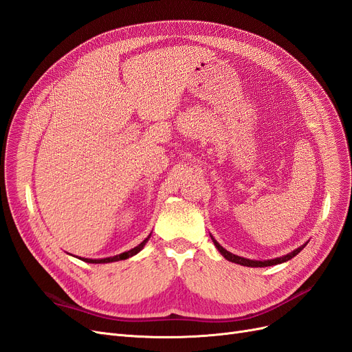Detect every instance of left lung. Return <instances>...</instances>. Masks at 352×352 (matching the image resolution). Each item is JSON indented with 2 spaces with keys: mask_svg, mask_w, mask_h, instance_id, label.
I'll list each match as a JSON object with an SVG mask.
<instances>
[{
  "mask_svg": "<svg viewBox=\"0 0 352 352\" xmlns=\"http://www.w3.org/2000/svg\"><path fill=\"white\" fill-rule=\"evenodd\" d=\"M211 239H212V242H214V245H216V248L220 251V254L223 255V257H225L226 260H229V261H232V263H236V264H241V265H247V267H269V265H276V264H280V263H285V261H287V260H291V258H294L295 255L298 254V252H301V250L305 247L307 243H304L302 247H300V248H296V250H294L292 252H289V254H286V255H283V257H278V258H273V260H264V261H258V260H250V258H243V257H239V255H235V254H232V252H229L228 250H225L221 247V245L211 236Z\"/></svg>",
  "mask_w": 352,
  "mask_h": 352,
  "instance_id": "left-lung-1",
  "label": "left lung"
}]
</instances>
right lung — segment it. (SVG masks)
Returning <instances> with one entry per match:
<instances>
[{
  "label": "right lung",
  "mask_w": 352,
  "mask_h": 352,
  "mask_svg": "<svg viewBox=\"0 0 352 352\" xmlns=\"http://www.w3.org/2000/svg\"><path fill=\"white\" fill-rule=\"evenodd\" d=\"M150 236H151V235H148V238H145L140 245H138V247H135V248H132V250H129V251H126V252H122V254H119V255H114V257L100 258V260H92V258H80V260L87 261V263H95V264H101V263H113V261L126 260V258H129V257H133L135 254L140 252V251L145 247V243L148 242V239H150Z\"/></svg>",
  "instance_id": "obj_1"
}]
</instances>
